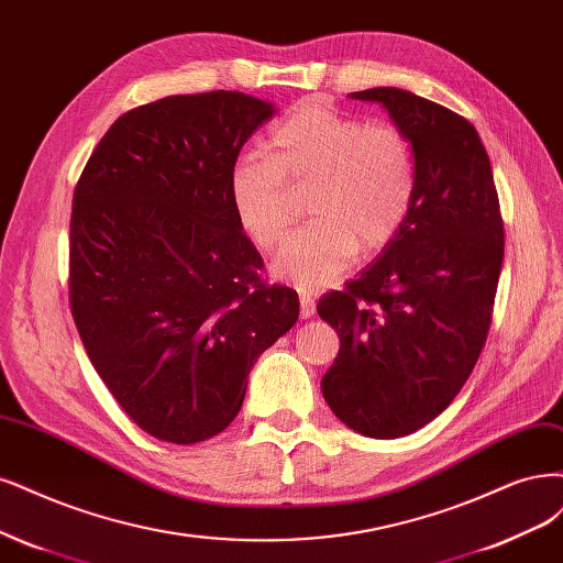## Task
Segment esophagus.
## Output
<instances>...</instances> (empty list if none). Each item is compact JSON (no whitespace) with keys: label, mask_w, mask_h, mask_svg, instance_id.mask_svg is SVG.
I'll list each match as a JSON object with an SVG mask.
<instances>
[{"label":"esophagus","mask_w":563,"mask_h":563,"mask_svg":"<svg viewBox=\"0 0 563 563\" xmlns=\"http://www.w3.org/2000/svg\"><path fill=\"white\" fill-rule=\"evenodd\" d=\"M314 312H317L314 298L312 296H300V317L309 319V317H314Z\"/></svg>","instance_id":"1"}]
</instances>
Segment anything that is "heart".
<instances>
[{"label": "heart", "instance_id": "b5f03b06", "mask_svg": "<svg viewBox=\"0 0 563 563\" xmlns=\"http://www.w3.org/2000/svg\"><path fill=\"white\" fill-rule=\"evenodd\" d=\"M230 202L261 251H275L294 223V192L312 188L305 230L275 273L302 290L338 282L356 254L389 244L417 192L412 144L396 123H365L321 102H302L269 134V156L244 153L230 169Z\"/></svg>", "mask_w": 563, "mask_h": 563}]
</instances>
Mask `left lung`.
Wrapping results in <instances>:
<instances>
[{
    "instance_id": "left-lung-1",
    "label": "left lung",
    "mask_w": 563,
    "mask_h": 563,
    "mask_svg": "<svg viewBox=\"0 0 563 563\" xmlns=\"http://www.w3.org/2000/svg\"><path fill=\"white\" fill-rule=\"evenodd\" d=\"M349 97L389 109L412 144L417 192L379 258L317 305L340 338L321 391L349 429L389 440L433 421L471 377L506 240L489 156L463 115L400 88Z\"/></svg>"
}]
</instances>
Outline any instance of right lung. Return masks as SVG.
<instances>
[{
  "mask_svg": "<svg viewBox=\"0 0 563 563\" xmlns=\"http://www.w3.org/2000/svg\"><path fill=\"white\" fill-rule=\"evenodd\" d=\"M275 113L235 90L172 95L107 130L74 190L69 305L86 354L148 435L196 444L238 417L258 356L298 321L230 202Z\"/></svg>",
  "mask_w": 563,
  "mask_h": 563,
  "instance_id": "right-lung-1",
  "label": "right lung"
}]
</instances>
